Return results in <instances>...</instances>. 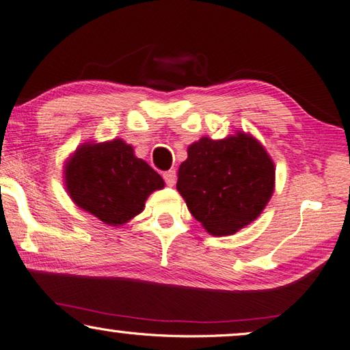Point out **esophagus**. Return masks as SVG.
<instances>
[{"label":"esophagus","mask_w":350,"mask_h":350,"mask_svg":"<svg viewBox=\"0 0 350 350\" xmlns=\"http://www.w3.org/2000/svg\"><path fill=\"white\" fill-rule=\"evenodd\" d=\"M163 178H164V183L167 184V186L172 187L174 184L176 183V172L175 169H170V170H166V172L163 174Z\"/></svg>","instance_id":"esophagus-1"}]
</instances>
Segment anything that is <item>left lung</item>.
I'll return each instance as SVG.
<instances>
[{
    "label": "left lung",
    "instance_id": "1",
    "mask_svg": "<svg viewBox=\"0 0 350 350\" xmlns=\"http://www.w3.org/2000/svg\"><path fill=\"white\" fill-rule=\"evenodd\" d=\"M176 189L190 213L213 236L233 234L265 208L274 190V164L262 144L243 133L190 144Z\"/></svg>",
    "mask_w": 350,
    "mask_h": 350
}]
</instances>
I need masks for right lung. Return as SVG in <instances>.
I'll return each instance as SVG.
<instances>
[{
	"label": "right lung",
	"mask_w": 350,
	"mask_h": 350,
	"mask_svg": "<svg viewBox=\"0 0 350 350\" xmlns=\"http://www.w3.org/2000/svg\"><path fill=\"white\" fill-rule=\"evenodd\" d=\"M65 184L79 207L108 226L129 221L164 187L163 178L120 138L82 144L65 166Z\"/></svg>",
	"instance_id": "obj_1"
}]
</instances>
